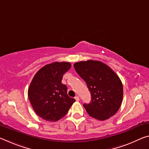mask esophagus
I'll return each instance as SVG.
<instances>
[{
  "label": "esophagus",
  "instance_id": "1",
  "mask_svg": "<svg viewBox=\"0 0 149 149\" xmlns=\"http://www.w3.org/2000/svg\"><path fill=\"white\" fill-rule=\"evenodd\" d=\"M75 100H76V101H79V97H78V96H76V97H75Z\"/></svg>",
  "mask_w": 149,
  "mask_h": 149
}]
</instances>
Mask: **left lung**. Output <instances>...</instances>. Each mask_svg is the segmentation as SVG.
Wrapping results in <instances>:
<instances>
[{"label":"left lung","instance_id":"1","mask_svg":"<svg viewBox=\"0 0 149 149\" xmlns=\"http://www.w3.org/2000/svg\"><path fill=\"white\" fill-rule=\"evenodd\" d=\"M74 67L86 83L91 95V101L84 104L90 116L102 121L114 116L123 99V85L119 77L99 61L76 62Z\"/></svg>","mask_w":149,"mask_h":149}]
</instances>
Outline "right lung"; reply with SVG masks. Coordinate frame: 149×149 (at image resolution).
Returning a JSON list of instances; mask_svg holds the SVG:
<instances>
[{"label":"right lung","mask_w":149,"mask_h":149,"mask_svg":"<svg viewBox=\"0 0 149 149\" xmlns=\"http://www.w3.org/2000/svg\"><path fill=\"white\" fill-rule=\"evenodd\" d=\"M71 68L69 62H54L40 69L33 78L28 97L36 114L49 122H56L67 114L75 99L68 97L63 75Z\"/></svg>","instance_id":"add662e5"}]
</instances>
